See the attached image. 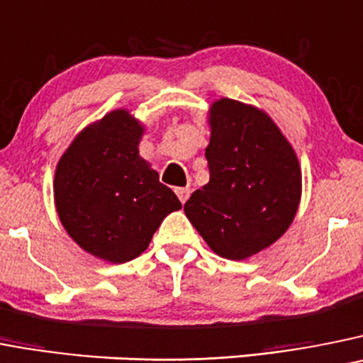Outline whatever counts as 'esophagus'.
I'll list each match as a JSON object with an SVG mask.
<instances>
[{
    "mask_svg": "<svg viewBox=\"0 0 363 363\" xmlns=\"http://www.w3.org/2000/svg\"><path fill=\"white\" fill-rule=\"evenodd\" d=\"M174 192H176V196L179 198V201H182V203H185V201H187V198H189V194H191V189H189V187H178V189H174Z\"/></svg>",
    "mask_w": 363,
    "mask_h": 363,
    "instance_id": "esophagus-1",
    "label": "esophagus"
}]
</instances>
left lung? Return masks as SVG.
<instances>
[{"label": "left lung", "mask_w": 363, "mask_h": 363, "mask_svg": "<svg viewBox=\"0 0 363 363\" xmlns=\"http://www.w3.org/2000/svg\"><path fill=\"white\" fill-rule=\"evenodd\" d=\"M211 179L184 211L214 254L245 261L294 223L302 194L297 152L257 106L221 97L208 108Z\"/></svg>", "instance_id": "1"}]
</instances>
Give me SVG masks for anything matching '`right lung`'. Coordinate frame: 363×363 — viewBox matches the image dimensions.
Wrapping results in <instances>:
<instances>
[{
	"instance_id": "add662e5",
	"label": "right lung",
	"mask_w": 363,
	"mask_h": 363,
	"mask_svg": "<svg viewBox=\"0 0 363 363\" xmlns=\"http://www.w3.org/2000/svg\"><path fill=\"white\" fill-rule=\"evenodd\" d=\"M145 124L118 108L77 133L59 158L53 203L61 225L84 252L121 264L147 250L182 203L138 151Z\"/></svg>"
}]
</instances>
